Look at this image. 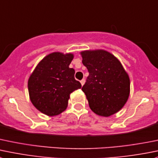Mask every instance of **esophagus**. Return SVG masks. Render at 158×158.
Returning <instances> with one entry per match:
<instances>
[{
	"mask_svg": "<svg viewBox=\"0 0 158 158\" xmlns=\"http://www.w3.org/2000/svg\"><path fill=\"white\" fill-rule=\"evenodd\" d=\"M85 79H82V80H81L80 81V82H81V85H84V84H85Z\"/></svg>",
	"mask_w": 158,
	"mask_h": 158,
	"instance_id": "esophagus-1",
	"label": "esophagus"
}]
</instances>
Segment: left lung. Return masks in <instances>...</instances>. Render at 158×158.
I'll list each match as a JSON object with an SVG mask.
<instances>
[{"label": "left lung", "mask_w": 158, "mask_h": 158, "mask_svg": "<svg viewBox=\"0 0 158 158\" xmlns=\"http://www.w3.org/2000/svg\"><path fill=\"white\" fill-rule=\"evenodd\" d=\"M80 55L89 73L82 90L92 111L105 117L120 111L131 92L129 75L121 62L103 49L85 50Z\"/></svg>", "instance_id": "8db88e82"}]
</instances>
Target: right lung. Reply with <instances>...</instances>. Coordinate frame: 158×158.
I'll return each instance as SVG.
<instances>
[{
    "instance_id": "right-lung-1",
    "label": "right lung",
    "mask_w": 158,
    "mask_h": 158,
    "mask_svg": "<svg viewBox=\"0 0 158 158\" xmlns=\"http://www.w3.org/2000/svg\"><path fill=\"white\" fill-rule=\"evenodd\" d=\"M73 53L55 52L36 65L27 81L29 98L34 106L48 116L60 114L68 106L70 94L82 87L69 68Z\"/></svg>"
}]
</instances>
